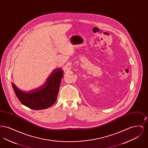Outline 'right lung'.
<instances>
[{"mask_svg": "<svg viewBox=\"0 0 148 148\" xmlns=\"http://www.w3.org/2000/svg\"><path fill=\"white\" fill-rule=\"evenodd\" d=\"M63 77V71L60 68L56 69L51 73L44 84L28 92H22L13 83L12 84L21 104L34 110H42L51 106L56 101Z\"/></svg>", "mask_w": 148, "mask_h": 148, "instance_id": "1", "label": "right lung"}]
</instances>
